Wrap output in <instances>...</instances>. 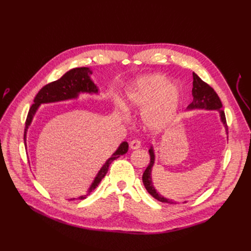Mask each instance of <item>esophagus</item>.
Instances as JSON below:
<instances>
[{"instance_id": "obj_1", "label": "esophagus", "mask_w": 251, "mask_h": 251, "mask_svg": "<svg viewBox=\"0 0 251 251\" xmlns=\"http://www.w3.org/2000/svg\"><path fill=\"white\" fill-rule=\"evenodd\" d=\"M140 147H141V141L138 140V139H134V140H132V141L130 142V148H131L132 150H137V149H139Z\"/></svg>"}]
</instances>
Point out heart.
Returning a JSON list of instances; mask_svg holds the SVG:
<instances>
[{
	"label": "heart",
	"mask_w": 251,
	"mask_h": 251,
	"mask_svg": "<svg viewBox=\"0 0 251 251\" xmlns=\"http://www.w3.org/2000/svg\"><path fill=\"white\" fill-rule=\"evenodd\" d=\"M181 100V89L163 74L143 75L134 79L121 101L126 111L142 112L144 125L151 131L168 127L176 117Z\"/></svg>",
	"instance_id": "heart-1"
}]
</instances>
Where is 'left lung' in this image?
<instances>
[{
	"instance_id": "8db88e82",
	"label": "left lung",
	"mask_w": 251,
	"mask_h": 251,
	"mask_svg": "<svg viewBox=\"0 0 251 251\" xmlns=\"http://www.w3.org/2000/svg\"><path fill=\"white\" fill-rule=\"evenodd\" d=\"M193 90H192V94H193V101L188 104V107L186 108V111H193V110H207V111H214L217 110L219 112L220 119H221V123L223 124L225 127V132L226 134H228L227 132V125H226V118H225V113L222 110V102L220 100V98L218 94L215 92V90L212 89L210 86H208L206 82H204L198 75H197L195 72L193 73ZM150 164L147 168V170L144 171L142 175V182L144 184V187L147 188L148 193L153 196L155 199L158 201H160L162 203H171V204H176L177 202L172 201L170 199L164 198L163 196H161L157 192V189L154 186L153 183V179H151V171H153V166L155 164V150L153 144H151L150 150Z\"/></svg>"
}]
</instances>
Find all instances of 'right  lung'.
Listing matches in <instances>:
<instances>
[{
    "instance_id": "obj_1",
    "label": "right lung",
    "mask_w": 251,
    "mask_h": 251,
    "mask_svg": "<svg viewBox=\"0 0 251 251\" xmlns=\"http://www.w3.org/2000/svg\"><path fill=\"white\" fill-rule=\"evenodd\" d=\"M93 71L87 67L81 68H74L68 72H66L59 79L50 82L48 85L43 87L40 92L36 94L34 98V103L32 107L30 108L28 116L26 119V126L24 132V142L25 147H27V131L31 125L33 117L36 114L37 110H39L40 105L43 103H54L59 101H66V100H77L80 94L87 93V94H100V89L95 85L94 81L91 78ZM128 150V144L126 141H123L117 150L114 151L107 161L103 163V165L100 168L96 174L94 180L91 183L90 187L88 188L87 194L78 197L77 199L82 200L86 199L87 196L93 192L94 189L100 183V181L105 176V174L108 173L109 166L113 160H115L121 155H125ZM75 198H71L69 200H74Z\"/></svg>"
}]
</instances>
